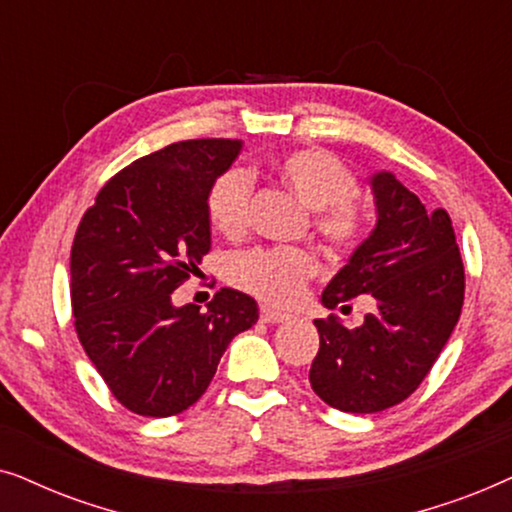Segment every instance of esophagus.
<instances>
[{
    "mask_svg": "<svg viewBox=\"0 0 512 512\" xmlns=\"http://www.w3.org/2000/svg\"><path fill=\"white\" fill-rule=\"evenodd\" d=\"M290 316L288 313H281V311H276V309H269V306H262L260 309V320L262 323H285V320H288Z\"/></svg>",
    "mask_w": 512,
    "mask_h": 512,
    "instance_id": "1",
    "label": "esophagus"
}]
</instances>
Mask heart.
I'll return each instance as SVG.
<instances>
[{
  "label": "heart",
  "mask_w": 512,
  "mask_h": 512,
  "mask_svg": "<svg viewBox=\"0 0 512 512\" xmlns=\"http://www.w3.org/2000/svg\"><path fill=\"white\" fill-rule=\"evenodd\" d=\"M276 175L306 208L313 210V229L332 248H351L365 229V213L353 199L356 175L335 152L299 147L276 159ZM252 185L245 170H227L208 194V217L227 238L245 234L250 224ZM316 257L292 248H260L231 262V281L264 302L292 306L302 299L306 283L316 276Z\"/></svg>",
  "instance_id": "obj_1"
}]
</instances>
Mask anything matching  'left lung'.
<instances>
[{
	"label": "left lung",
	"mask_w": 512,
	"mask_h": 512,
	"mask_svg": "<svg viewBox=\"0 0 512 512\" xmlns=\"http://www.w3.org/2000/svg\"><path fill=\"white\" fill-rule=\"evenodd\" d=\"M370 187L377 224L320 302L335 309L370 295L377 309L353 330L337 316L313 320L320 349L309 372L323 403L353 414L388 410L417 391L452 335L466 288L445 210H426L388 170L374 173Z\"/></svg>",
	"instance_id": "left-lung-1"
}]
</instances>
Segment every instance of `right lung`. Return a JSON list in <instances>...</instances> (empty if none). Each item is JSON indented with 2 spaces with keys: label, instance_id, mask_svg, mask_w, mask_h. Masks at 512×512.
<instances>
[{
  "label": "right lung",
  "instance_id": "1",
  "mask_svg": "<svg viewBox=\"0 0 512 512\" xmlns=\"http://www.w3.org/2000/svg\"><path fill=\"white\" fill-rule=\"evenodd\" d=\"M241 140H185L119 170L81 217L70 255L74 327L114 398L173 417L206 393L257 302L222 288L208 311L170 295L210 250L208 194Z\"/></svg>",
  "mask_w": 512,
  "mask_h": 512
}]
</instances>
